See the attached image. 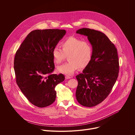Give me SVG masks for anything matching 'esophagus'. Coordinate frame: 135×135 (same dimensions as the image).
<instances>
[{
	"instance_id": "obj_1",
	"label": "esophagus",
	"mask_w": 135,
	"mask_h": 135,
	"mask_svg": "<svg viewBox=\"0 0 135 135\" xmlns=\"http://www.w3.org/2000/svg\"><path fill=\"white\" fill-rule=\"evenodd\" d=\"M65 78H66V79H71V77H70V76H65Z\"/></svg>"
}]
</instances>
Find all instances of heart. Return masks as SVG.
Masks as SVG:
<instances>
[{"instance_id":"b5f03b06","label":"heart","mask_w":135,"mask_h":135,"mask_svg":"<svg viewBox=\"0 0 135 135\" xmlns=\"http://www.w3.org/2000/svg\"><path fill=\"white\" fill-rule=\"evenodd\" d=\"M62 49L55 47L52 51L54 61L60 64L68 55L69 62L57 67L60 73L71 75L80 67L85 68L90 63L93 55V47L88 41H82L80 38L70 37L61 43Z\"/></svg>"}]
</instances>
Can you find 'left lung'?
<instances>
[{
	"label": "left lung",
	"instance_id": "left-lung-1",
	"mask_svg": "<svg viewBox=\"0 0 135 135\" xmlns=\"http://www.w3.org/2000/svg\"><path fill=\"white\" fill-rule=\"evenodd\" d=\"M76 33L87 36L93 47L90 63L83 73L76 76L78 81L76 99L81 105L91 107L107 97L116 82L119 71L117 49L100 31L82 28Z\"/></svg>",
	"mask_w": 135,
	"mask_h": 135
}]
</instances>
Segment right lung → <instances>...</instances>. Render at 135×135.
<instances>
[{
	"instance_id": "1",
	"label": "right lung",
	"mask_w": 135,
	"mask_h": 135,
	"mask_svg": "<svg viewBox=\"0 0 135 135\" xmlns=\"http://www.w3.org/2000/svg\"><path fill=\"white\" fill-rule=\"evenodd\" d=\"M63 29L35 30L30 32L15 54L14 69L16 83L33 105L45 107L55 100V87L65 79L53 74L52 51L65 35Z\"/></svg>"
}]
</instances>
